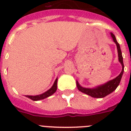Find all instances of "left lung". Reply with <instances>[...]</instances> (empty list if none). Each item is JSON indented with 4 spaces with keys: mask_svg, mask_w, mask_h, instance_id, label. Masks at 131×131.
Segmentation results:
<instances>
[{
    "mask_svg": "<svg viewBox=\"0 0 131 131\" xmlns=\"http://www.w3.org/2000/svg\"><path fill=\"white\" fill-rule=\"evenodd\" d=\"M111 35H112V38H113V41L115 42V43L117 45L119 61L120 63L122 65V71H121V73L117 77H115L114 79L110 81L109 82L106 83V84L98 86L96 88H94V89H86V88L82 87V86H80L78 82L77 81V89H79V91H80L81 92H83L84 94H86L91 96L94 97V98H104V97L108 95V94H110L115 91L118 86V85L119 84L123 73V71H124V65H123V62L122 53H121L119 44L117 42L116 38H115V35L113 33H111Z\"/></svg>",
    "mask_w": 131,
    "mask_h": 131,
    "instance_id": "obj_1",
    "label": "left lung"
}]
</instances>
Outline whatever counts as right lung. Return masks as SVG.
<instances>
[{"mask_svg":"<svg viewBox=\"0 0 131 131\" xmlns=\"http://www.w3.org/2000/svg\"><path fill=\"white\" fill-rule=\"evenodd\" d=\"M57 81L58 79H56L55 82H54V84H53V86L48 91H47V92H45V93L37 96H26V97L30 98L32 100H34V101H37V100H42V99H45V98H47V97L50 96H51L57 90Z\"/></svg>","mask_w":131,"mask_h":131,"instance_id":"right-lung-1","label":"right lung"}]
</instances>
